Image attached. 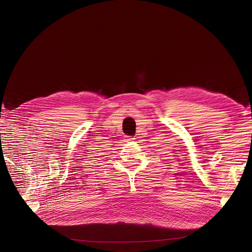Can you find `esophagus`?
I'll return each mask as SVG.
<instances>
[{
	"label": "esophagus",
	"instance_id": "34e87169",
	"mask_svg": "<svg viewBox=\"0 0 252 252\" xmlns=\"http://www.w3.org/2000/svg\"><path fill=\"white\" fill-rule=\"evenodd\" d=\"M135 140V138H133V136H127L126 138V142H132V141H134Z\"/></svg>",
	"mask_w": 252,
	"mask_h": 252
}]
</instances>
